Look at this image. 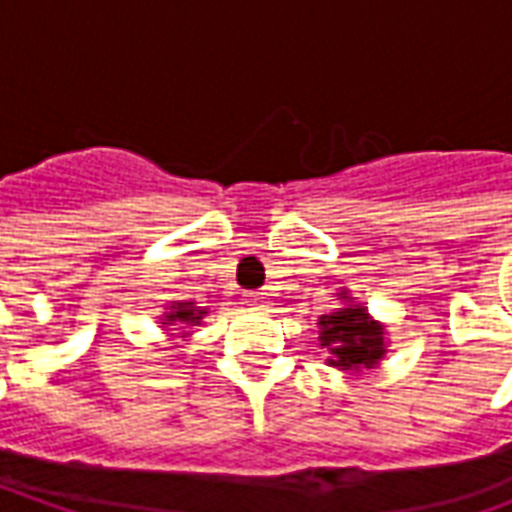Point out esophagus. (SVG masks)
Here are the masks:
<instances>
[{
	"label": "esophagus",
	"instance_id": "1",
	"mask_svg": "<svg viewBox=\"0 0 512 512\" xmlns=\"http://www.w3.org/2000/svg\"><path fill=\"white\" fill-rule=\"evenodd\" d=\"M246 304H249L252 310H268V296L263 293V290H257V293H249Z\"/></svg>",
	"mask_w": 512,
	"mask_h": 512
}]
</instances>
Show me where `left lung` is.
<instances>
[{"mask_svg": "<svg viewBox=\"0 0 512 512\" xmlns=\"http://www.w3.org/2000/svg\"><path fill=\"white\" fill-rule=\"evenodd\" d=\"M340 307L318 318V343L326 348V365L343 373H365L381 365L389 345V334L381 321H376L365 304L351 296V290L340 288Z\"/></svg>", "mask_w": 512, "mask_h": 512, "instance_id": "8db88e82", "label": "left lung"}]
</instances>
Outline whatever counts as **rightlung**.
Returning <instances> with one entry per match:
<instances>
[{
	"mask_svg": "<svg viewBox=\"0 0 512 512\" xmlns=\"http://www.w3.org/2000/svg\"><path fill=\"white\" fill-rule=\"evenodd\" d=\"M161 318L158 323L167 329V326H180V329H189V326H200L202 318L208 315V307H197V301H169L164 304ZM183 337H191V332H183Z\"/></svg>",
	"mask_w": 512,
	"mask_h": 512,
	"instance_id": "add662e5",
	"label": "right lung"
}]
</instances>
